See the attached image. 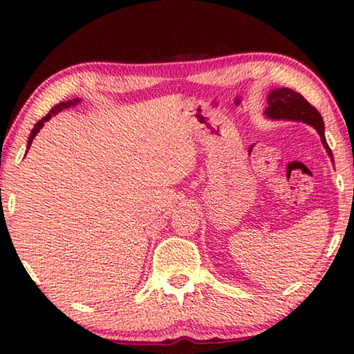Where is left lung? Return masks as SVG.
Listing matches in <instances>:
<instances>
[{
    "label": "left lung",
    "instance_id": "left-lung-1",
    "mask_svg": "<svg viewBox=\"0 0 354 354\" xmlns=\"http://www.w3.org/2000/svg\"><path fill=\"white\" fill-rule=\"evenodd\" d=\"M268 106L265 109L266 119L271 120H293V122H303L314 127L318 135L322 138L323 147L326 149V153L334 163L333 152L329 149L326 138H324V122L322 114L306 100V98L288 88L271 89L266 97Z\"/></svg>",
    "mask_w": 354,
    "mask_h": 354
}]
</instances>
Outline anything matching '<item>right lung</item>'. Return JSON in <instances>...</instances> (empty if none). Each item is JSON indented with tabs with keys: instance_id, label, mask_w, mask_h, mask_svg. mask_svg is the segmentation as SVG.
Listing matches in <instances>:
<instances>
[{
	"instance_id": "right-lung-1",
	"label": "right lung",
	"mask_w": 354,
	"mask_h": 354,
	"mask_svg": "<svg viewBox=\"0 0 354 354\" xmlns=\"http://www.w3.org/2000/svg\"><path fill=\"white\" fill-rule=\"evenodd\" d=\"M81 102V98H73V100H68V102H61V103H57V105H55L53 108H51V111L45 115V118H42L39 120V122L34 125V129L31 130V135H30V138H28V146H26V153H28V150H30V147H31V142H32V139L36 138V135L37 133L42 130V127L45 125V122L46 120H50L51 118H53L55 114H57L59 111H62V109H66V108H71V106H77L78 103Z\"/></svg>"
}]
</instances>
